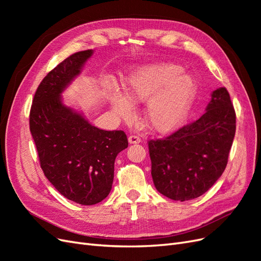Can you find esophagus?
Returning <instances> with one entry per match:
<instances>
[{"mask_svg":"<svg viewBox=\"0 0 261 261\" xmlns=\"http://www.w3.org/2000/svg\"><path fill=\"white\" fill-rule=\"evenodd\" d=\"M128 143L129 144H138V143H140V137H138L137 135H129Z\"/></svg>","mask_w":261,"mask_h":261,"instance_id":"34e87169","label":"esophagus"}]
</instances>
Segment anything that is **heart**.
I'll use <instances>...</instances> for the list:
<instances>
[{"instance_id": "b5f03b06", "label": "heart", "mask_w": 261, "mask_h": 261, "mask_svg": "<svg viewBox=\"0 0 261 261\" xmlns=\"http://www.w3.org/2000/svg\"><path fill=\"white\" fill-rule=\"evenodd\" d=\"M196 94L192 76L183 67L172 63L141 67L134 73L125 88V97L112 94L110 102L124 118L133 115V105L146 103V121L158 132H170L184 122Z\"/></svg>"}]
</instances>
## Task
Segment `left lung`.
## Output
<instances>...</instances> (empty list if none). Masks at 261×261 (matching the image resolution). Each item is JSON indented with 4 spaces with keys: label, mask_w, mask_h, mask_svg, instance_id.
<instances>
[{
    "label": "left lung",
    "mask_w": 261,
    "mask_h": 261,
    "mask_svg": "<svg viewBox=\"0 0 261 261\" xmlns=\"http://www.w3.org/2000/svg\"><path fill=\"white\" fill-rule=\"evenodd\" d=\"M236 129V114L225 87L212 92L207 111L171 135L148 141L156 191L173 200L206 193L222 175Z\"/></svg>",
    "instance_id": "8db88e82"
}]
</instances>
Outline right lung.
Here are the masks:
<instances>
[{
	"mask_svg": "<svg viewBox=\"0 0 261 261\" xmlns=\"http://www.w3.org/2000/svg\"><path fill=\"white\" fill-rule=\"evenodd\" d=\"M91 54V50L76 52L46 74L29 114L30 133L45 177L61 195L85 206L109 195L115 158L128 146L123 130L94 127L62 103L61 92Z\"/></svg>",
	"mask_w": 261,
	"mask_h": 261,
	"instance_id": "1",
	"label": "right lung"
}]
</instances>
